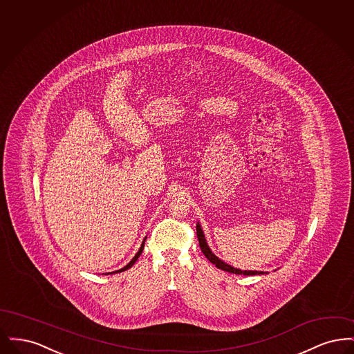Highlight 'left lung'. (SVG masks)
<instances>
[{
    "instance_id": "8db88e82",
    "label": "left lung",
    "mask_w": 354,
    "mask_h": 354,
    "mask_svg": "<svg viewBox=\"0 0 354 354\" xmlns=\"http://www.w3.org/2000/svg\"><path fill=\"white\" fill-rule=\"evenodd\" d=\"M196 235H198L199 245H201V250H202V252L204 253V256H205L212 264H215L219 270H225V272H230V273H235V274H244V276H253V274H261V273H264V272H257V270H237V268H234V267H231V266L223 263V261L219 260L214 253L211 252V250L208 248L207 241H205V237H204V234H203L202 228H201L199 224L196 225Z\"/></svg>"
}]
</instances>
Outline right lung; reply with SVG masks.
I'll return each mask as SVG.
<instances>
[{
    "label": "right lung",
    "instance_id": "1",
    "mask_svg": "<svg viewBox=\"0 0 354 354\" xmlns=\"http://www.w3.org/2000/svg\"><path fill=\"white\" fill-rule=\"evenodd\" d=\"M143 248H145V240H143V243H142V245H140V248H139V251H138V253L135 254L134 259L124 267V268H122V270H117V272H123V270H129V268H131L135 264V261L138 260V257L140 256V253H142V251H143ZM113 273H115V272H113Z\"/></svg>",
    "mask_w": 354,
    "mask_h": 354
}]
</instances>
